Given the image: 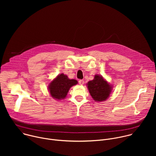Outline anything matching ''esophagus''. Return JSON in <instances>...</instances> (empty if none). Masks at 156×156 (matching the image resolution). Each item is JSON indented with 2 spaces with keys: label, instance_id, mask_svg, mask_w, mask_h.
Masks as SVG:
<instances>
[{
  "label": "esophagus",
  "instance_id": "1",
  "mask_svg": "<svg viewBox=\"0 0 156 156\" xmlns=\"http://www.w3.org/2000/svg\"><path fill=\"white\" fill-rule=\"evenodd\" d=\"M84 83V80H80L79 81V84H80V85H83Z\"/></svg>",
  "mask_w": 156,
  "mask_h": 156
}]
</instances>
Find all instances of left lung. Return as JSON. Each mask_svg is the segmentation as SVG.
Returning a JSON list of instances; mask_svg holds the SVG:
<instances>
[{
    "instance_id": "obj_1",
    "label": "left lung",
    "mask_w": 156,
    "mask_h": 156,
    "mask_svg": "<svg viewBox=\"0 0 156 156\" xmlns=\"http://www.w3.org/2000/svg\"><path fill=\"white\" fill-rule=\"evenodd\" d=\"M87 86L91 97L96 102L105 101L112 90V86L99 75H96L93 80L89 81Z\"/></svg>"
}]
</instances>
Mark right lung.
<instances>
[{
	"label": "right lung",
	"instance_id": "obj_1",
	"mask_svg": "<svg viewBox=\"0 0 156 156\" xmlns=\"http://www.w3.org/2000/svg\"><path fill=\"white\" fill-rule=\"evenodd\" d=\"M78 84L76 80L69 79L68 76L61 73L53 80L49 85V91L51 96L56 100H62L65 98L70 88Z\"/></svg>",
	"mask_w": 156,
	"mask_h": 156
}]
</instances>
